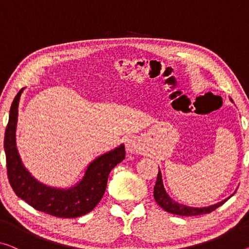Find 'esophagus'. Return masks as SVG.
Masks as SVG:
<instances>
[{
    "label": "esophagus",
    "mask_w": 249,
    "mask_h": 249,
    "mask_svg": "<svg viewBox=\"0 0 249 249\" xmlns=\"http://www.w3.org/2000/svg\"><path fill=\"white\" fill-rule=\"evenodd\" d=\"M125 148H127V151L130 152V154H133V152H138L140 150V146L138 143V141L133 138H130V139L127 140L125 142Z\"/></svg>",
    "instance_id": "obj_1"
}]
</instances>
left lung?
<instances>
[{
	"label": "left lung",
	"mask_w": 249,
	"mask_h": 249,
	"mask_svg": "<svg viewBox=\"0 0 249 249\" xmlns=\"http://www.w3.org/2000/svg\"><path fill=\"white\" fill-rule=\"evenodd\" d=\"M154 197L157 204H158L162 209H164L166 212L170 213H174V215H179V216H198V215H204V213H209L213 212L216 208L219 207V206L223 205L224 202L228 199L227 198V199L218 202L216 205L208 206V207H201V208L189 207V206L178 204L177 201H175L173 198H170L169 195L166 193V189H164L163 183H162V177H161V173H160V170L158 173V176H157V181L154 187Z\"/></svg>",
	"instance_id": "obj_1"
}]
</instances>
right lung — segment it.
Returning a JSON list of instances; mask_svg holds the SVG:
<instances>
[{
    "mask_svg": "<svg viewBox=\"0 0 249 249\" xmlns=\"http://www.w3.org/2000/svg\"><path fill=\"white\" fill-rule=\"evenodd\" d=\"M24 88L15 95L4 136L7 178L18 197L34 209L60 218H75L90 213L107 188L110 171L125 157L124 144L95 158L88 166L81 181L68 189L54 188L37 181L25 169L17 148L18 102Z\"/></svg>",
    "mask_w": 249,
    "mask_h": 249,
    "instance_id": "1",
    "label": "right lung"
}]
</instances>
